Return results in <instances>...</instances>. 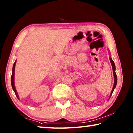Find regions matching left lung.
Listing matches in <instances>:
<instances>
[{
	"instance_id": "8db88e82",
	"label": "left lung",
	"mask_w": 133,
	"mask_h": 133,
	"mask_svg": "<svg viewBox=\"0 0 133 133\" xmlns=\"http://www.w3.org/2000/svg\"><path fill=\"white\" fill-rule=\"evenodd\" d=\"M110 62H111V66H112V71H113V75H114V85H113V87H112V90H111V94H110V97L111 96L112 94V92H113L114 89L116 88V85H117V75H116V73L115 64H114L113 60H112V58H111V57H110Z\"/></svg>"
}]
</instances>
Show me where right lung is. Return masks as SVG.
Returning <instances> with one entry per match:
<instances>
[{
  "label": "right lung",
  "mask_w": 133,
  "mask_h": 133,
  "mask_svg": "<svg viewBox=\"0 0 133 133\" xmlns=\"http://www.w3.org/2000/svg\"><path fill=\"white\" fill-rule=\"evenodd\" d=\"M16 60L14 64H13V69H12V76H11V84H12V87L13 90H14L16 96L17 97L19 98V96H18V94L17 93L16 90L15 88V82H14V78H15V66H16Z\"/></svg>",
  "instance_id": "add662e5"
}]
</instances>
